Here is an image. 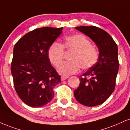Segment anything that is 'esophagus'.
Returning a JSON list of instances; mask_svg holds the SVG:
<instances>
[{
  "label": "esophagus",
  "instance_id": "obj_1",
  "mask_svg": "<svg viewBox=\"0 0 130 130\" xmlns=\"http://www.w3.org/2000/svg\"><path fill=\"white\" fill-rule=\"evenodd\" d=\"M67 78H68V76H61V81H64V80L66 79Z\"/></svg>",
  "mask_w": 130,
  "mask_h": 130
}]
</instances>
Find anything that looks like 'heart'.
I'll return each mask as SVG.
<instances>
[{
  "label": "heart",
  "instance_id": "obj_1",
  "mask_svg": "<svg viewBox=\"0 0 130 130\" xmlns=\"http://www.w3.org/2000/svg\"><path fill=\"white\" fill-rule=\"evenodd\" d=\"M64 49L73 51L70 57L71 61L64 62L58 69L63 75H69L78 73L82 68L89 69L96 63L99 53L87 37L83 34H74L65 37L63 44L54 42L48 49V58L55 67L62 63L64 57Z\"/></svg>",
  "mask_w": 130,
  "mask_h": 130
}]
</instances>
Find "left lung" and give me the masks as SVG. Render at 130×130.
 Returning <instances> with one entry per match:
<instances>
[{
    "label": "left lung",
    "instance_id": "8db88e82",
    "mask_svg": "<svg viewBox=\"0 0 130 130\" xmlns=\"http://www.w3.org/2000/svg\"><path fill=\"white\" fill-rule=\"evenodd\" d=\"M75 29L95 43L99 54L96 63L80 77L74 96L83 105L96 106L104 103L115 90L119 70L118 46L109 34L98 27L83 26Z\"/></svg>",
    "mask_w": 130,
    "mask_h": 130
}]
</instances>
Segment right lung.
I'll return each instance as SVG.
<instances>
[{"mask_svg":"<svg viewBox=\"0 0 130 130\" xmlns=\"http://www.w3.org/2000/svg\"><path fill=\"white\" fill-rule=\"evenodd\" d=\"M62 29H36L14 46L11 68L14 88L21 100L29 106L40 107L51 102L54 96L53 89L61 83V76L51 64L47 52Z\"/></svg>","mask_w":130,"mask_h":130,"instance_id":"add662e5","label":"right lung"}]
</instances>
